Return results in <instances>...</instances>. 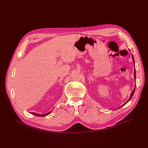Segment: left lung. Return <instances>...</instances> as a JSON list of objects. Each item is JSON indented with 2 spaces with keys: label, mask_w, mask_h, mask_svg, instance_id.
Here are the masks:
<instances>
[{
  "label": "left lung",
  "mask_w": 148,
  "mask_h": 148,
  "mask_svg": "<svg viewBox=\"0 0 148 148\" xmlns=\"http://www.w3.org/2000/svg\"><path fill=\"white\" fill-rule=\"evenodd\" d=\"M132 60H133V63H134V65H135V60H134V58H133V55H132ZM134 78H135V79H136V70H135H135H134ZM135 88H134V89H133V91L132 92V93H131V95H130V98H129V99L126 102H125V104H123L122 106H121L120 107H119V108H120V107H122V106H123L124 105H125V104H127V103L128 102H129L130 101V99H132V96H133V95H134V92H135Z\"/></svg>",
  "instance_id": "left-lung-1"
}]
</instances>
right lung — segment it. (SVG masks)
Masks as SVG:
<instances>
[{
    "instance_id": "1",
    "label": "right lung",
    "mask_w": 148,
    "mask_h": 148,
    "mask_svg": "<svg viewBox=\"0 0 148 148\" xmlns=\"http://www.w3.org/2000/svg\"><path fill=\"white\" fill-rule=\"evenodd\" d=\"M51 112V111L49 112H48L47 114H37V113H34V112H31V114L34 115L38 116V117H44V116H46V115H48L49 114H50Z\"/></svg>"
}]
</instances>
